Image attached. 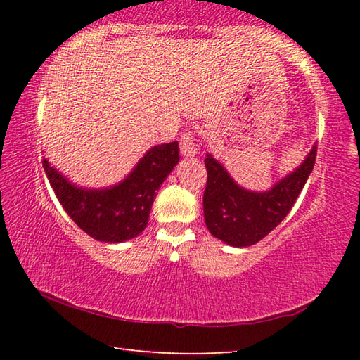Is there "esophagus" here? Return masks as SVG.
<instances>
[{
	"mask_svg": "<svg viewBox=\"0 0 360 360\" xmlns=\"http://www.w3.org/2000/svg\"><path fill=\"white\" fill-rule=\"evenodd\" d=\"M179 148H181V154L184 157H195L197 154V139L192 135V131H186L181 135L179 139Z\"/></svg>",
	"mask_w": 360,
	"mask_h": 360,
	"instance_id": "1",
	"label": "esophagus"
}]
</instances>
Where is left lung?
Listing matches in <instances>:
<instances>
[{
	"label": "left lung",
	"mask_w": 360,
	"mask_h": 360,
	"mask_svg": "<svg viewBox=\"0 0 360 360\" xmlns=\"http://www.w3.org/2000/svg\"><path fill=\"white\" fill-rule=\"evenodd\" d=\"M316 152L318 148L314 144L300 167L265 192H252L238 186L221 162L206 154L208 181L203 193L206 227L216 238L235 248L252 246L265 238L289 214L313 172Z\"/></svg>",
	"instance_id": "8db88e82"
}]
</instances>
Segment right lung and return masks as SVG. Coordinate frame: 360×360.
I'll return each mask as SVG.
<instances>
[{
  "mask_svg": "<svg viewBox=\"0 0 360 360\" xmlns=\"http://www.w3.org/2000/svg\"><path fill=\"white\" fill-rule=\"evenodd\" d=\"M178 162V141L154 146L124 181L106 188L77 187L47 158L42 167L58 202L79 229L96 241L122 243L146 229L157 191Z\"/></svg>",
  "mask_w": 360,
  "mask_h": 360,
  "instance_id": "1",
  "label": "right lung"
}]
</instances>
